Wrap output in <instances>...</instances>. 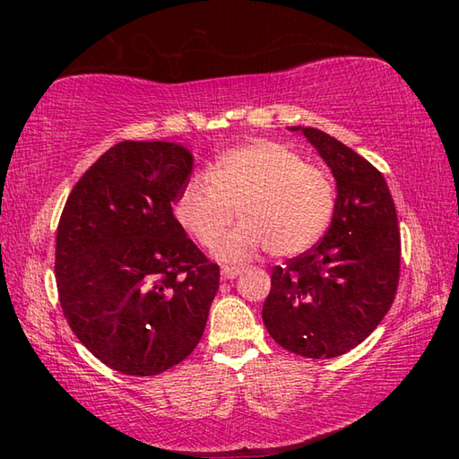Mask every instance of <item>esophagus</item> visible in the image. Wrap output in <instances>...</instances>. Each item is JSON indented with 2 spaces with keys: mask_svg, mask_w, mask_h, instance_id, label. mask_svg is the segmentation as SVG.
<instances>
[{
  "mask_svg": "<svg viewBox=\"0 0 459 459\" xmlns=\"http://www.w3.org/2000/svg\"><path fill=\"white\" fill-rule=\"evenodd\" d=\"M221 273L224 279H235L240 273H243V267H237V265H222L221 267Z\"/></svg>",
  "mask_w": 459,
  "mask_h": 459,
  "instance_id": "obj_1",
  "label": "esophagus"
}]
</instances>
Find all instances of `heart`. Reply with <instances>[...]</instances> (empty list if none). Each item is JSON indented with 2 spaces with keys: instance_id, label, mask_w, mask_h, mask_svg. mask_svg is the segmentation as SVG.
<instances>
[{
  "instance_id": "obj_1",
  "label": "heart",
  "mask_w": 459,
  "mask_h": 459,
  "mask_svg": "<svg viewBox=\"0 0 459 459\" xmlns=\"http://www.w3.org/2000/svg\"><path fill=\"white\" fill-rule=\"evenodd\" d=\"M336 192L324 169L277 142H253L214 161L208 176H192L174 202L182 227L204 247L230 226L244 222L219 246L224 261H240L267 247L275 257L307 251L330 227Z\"/></svg>"
}]
</instances>
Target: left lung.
<instances>
[{"label":"left lung","mask_w":459,"mask_h":459,"mask_svg":"<svg viewBox=\"0 0 459 459\" xmlns=\"http://www.w3.org/2000/svg\"><path fill=\"white\" fill-rule=\"evenodd\" d=\"M301 131L336 180V206L320 243L271 271L263 322L279 346L336 359L367 340L393 306L401 271L397 211L383 174L332 135Z\"/></svg>","instance_id":"obj_1"}]
</instances>
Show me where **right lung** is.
<instances>
[{"instance_id":"1","label":"right lung","mask_w":459,"mask_h":459,"mask_svg":"<svg viewBox=\"0 0 459 459\" xmlns=\"http://www.w3.org/2000/svg\"><path fill=\"white\" fill-rule=\"evenodd\" d=\"M190 150L121 142L68 196L56 232L62 312L108 368L153 377L190 356L204 333L221 269L174 216Z\"/></svg>"}]
</instances>
